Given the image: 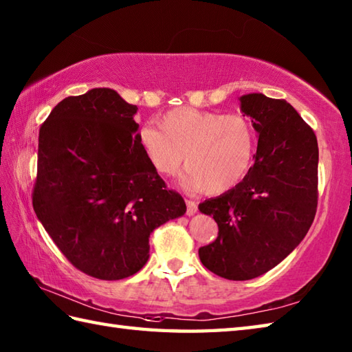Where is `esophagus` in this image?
<instances>
[{
	"instance_id": "34e87169",
	"label": "esophagus",
	"mask_w": 352,
	"mask_h": 352,
	"mask_svg": "<svg viewBox=\"0 0 352 352\" xmlns=\"http://www.w3.org/2000/svg\"><path fill=\"white\" fill-rule=\"evenodd\" d=\"M186 206H188V210H186V213H188L189 216H192V214H195V213H197V210H198V204L195 203V201H192V199H186Z\"/></svg>"
}]
</instances>
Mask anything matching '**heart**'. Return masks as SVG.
<instances>
[{"label": "heart", "mask_w": 352, "mask_h": 352, "mask_svg": "<svg viewBox=\"0 0 352 352\" xmlns=\"http://www.w3.org/2000/svg\"><path fill=\"white\" fill-rule=\"evenodd\" d=\"M136 139L157 174H175L184 159L186 184L210 195L236 188L248 175L257 146L256 131L245 115L190 107L169 110L159 129L142 126Z\"/></svg>", "instance_id": "obj_1"}]
</instances>
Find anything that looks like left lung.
I'll return each mask as SVG.
<instances>
[{"label":"left lung","mask_w":352,"mask_h":352,"mask_svg":"<svg viewBox=\"0 0 352 352\" xmlns=\"http://www.w3.org/2000/svg\"><path fill=\"white\" fill-rule=\"evenodd\" d=\"M243 115L258 133L248 175L199 212L219 233L198 254L208 271L227 280H251L271 271L307 234L318 207L316 134L286 100L241 96Z\"/></svg>","instance_id":"8db88e82"}]
</instances>
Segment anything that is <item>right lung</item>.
<instances>
[{
	"instance_id": "1",
	"label": "right lung",
	"mask_w": 352,
	"mask_h": 352,
	"mask_svg": "<svg viewBox=\"0 0 352 352\" xmlns=\"http://www.w3.org/2000/svg\"><path fill=\"white\" fill-rule=\"evenodd\" d=\"M138 107L113 89L68 96L41 125L33 208L63 256L94 278L122 280L149 234L186 213L138 145Z\"/></svg>"
}]
</instances>
